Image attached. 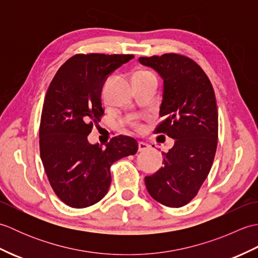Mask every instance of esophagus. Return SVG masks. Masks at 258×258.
I'll list each match as a JSON object with an SVG mask.
<instances>
[{
    "mask_svg": "<svg viewBox=\"0 0 258 258\" xmlns=\"http://www.w3.org/2000/svg\"><path fill=\"white\" fill-rule=\"evenodd\" d=\"M150 149V145L144 142H139V152H145Z\"/></svg>",
    "mask_w": 258,
    "mask_h": 258,
    "instance_id": "1",
    "label": "esophagus"
}]
</instances>
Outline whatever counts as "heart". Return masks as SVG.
Segmentation results:
<instances>
[{"label":"heart","instance_id":"1","mask_svg":"<svg viewBox=\"0 0 258 258\" xmlns=\"http://www.w3.org/2000/svg\"><path fill=\"white\" fill-rule=\"evenodd\" d=\"M145 74H151V73L150 72H146V71H141V72H138L135 75H145ZM138 127L141 128V125H138Z\"/></svg>","mask_w":258,"mask_h":258}]
</instances>
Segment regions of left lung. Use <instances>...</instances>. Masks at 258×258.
Listing matches in <instances>:
<instances>
[{"label":"left lung","mask_w":258,"mask_h":258,"mask_svg":"<svg viewBox=\"0 0 258 258\" xmlns=\"http://www.w3.org/2000/svg\"><path fill=\"white\" fill-rule=\"evenodd\" d=\"M157 71L164 82L160 115L154 133L175 140L163 153L161 169L145 176L150 195L168 207H182L199 193L213 165L218 139L215 92L194 59L177 53L140 57ZM164 136V135H163Z\"/></svg>","instance_id":"1"}]
</instances>
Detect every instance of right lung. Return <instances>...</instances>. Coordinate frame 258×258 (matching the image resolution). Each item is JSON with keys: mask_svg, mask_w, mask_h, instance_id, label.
Wrapping results in <instances>:
<instances>
[{"mask_svg": "<svg viewBox=\"0 0 258 258\" xmlns=\"http://www.w3.org/2000/svg\"><path fill=\"white\" fill-rule=\"evenodd\" d=\"M133 54H75L54 76L43 103L40 153L48 182L65 204L84 208L100 202L111 185V166L139 150L135 139L117 135L103 147L87 136L104 115L105 78Z\"/></svg>", "mask_w": 258, "mask_h": 258, "instance_id": "right-lung-1", "label": "right lung"}]
</instances>
